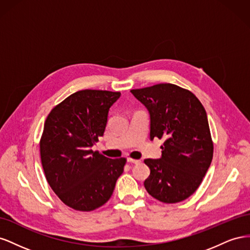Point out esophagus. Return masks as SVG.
<instances>
[{
  "instance_id": "obj_1",
  "label": "esophagus",
  "mask_w": 250,
  "mask_h": 250,
  "mask_svg": "<svg viewBox=\"0 0 250 250\" xmlns=\"http://www.w3.org/2000/svg\"><path fill=\"white\" fill-rule=\"evenodd\" d=\"M127 162L128 163H132V164H140L141 163L140 160H133V158H131V157H128L127 158Z\"/></svg>"
}]
</instances>
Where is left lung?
<instances>
[{
	"instance_id": "8db88e82",
	"label": "left lung",
	"mask_w": 250,
	"mask_h": 250,
	"mask_svg": "<svg viewBox=\"0 0 250 250\" xmlns=\"http://www.w3.org/2000/svg\"><path fill=\"white\" fill-rule=\"evenodd\" d=\"M150 115V139H164L162 157L150 169L147 192L165 203L187 199L197 190L213 160L207 111L190 90L171 83L130 90Z\"/></svg>"
}]
</instances>
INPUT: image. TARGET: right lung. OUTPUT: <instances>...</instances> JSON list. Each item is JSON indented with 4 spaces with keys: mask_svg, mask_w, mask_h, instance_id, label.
<instances>
[{
    "mask_svg": "<svg viewBox=\"0 0 250 250\" xmlns=\"http://www.w3.org/2000/svg\"><path fill=\"white\" fill-rule=\"evenodd\" d=\"M119 92L83 89L51 110L40 143L48 184L65 206L89 211L111 197L126 158L111 160L93 151L107 124Z\"/></svg>",
    "mask_w": 250,
    "mask_h": 250,
    "instance_id": "add662e5",
    "label": "right lung"
}]
</instances>
